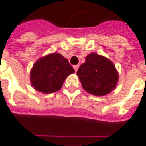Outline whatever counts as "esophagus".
<instances>
[{
    "label": "esophagus",
    "mask_w": 146,
    "mask_h": 146,
    "mask_svg": "<svg viewBox=\"0 0 146 146\" xmlns=\"http://www.w3.org/2000/svg\"><path fill=\"white\" fill-rule=\"evenodd\" d=\"M78 68H79V65H76V66H73V69H74V70L75 71H77V70H78Z\"/></svg>",
    "instance_id": "esophagus-1"
}]
</instances>
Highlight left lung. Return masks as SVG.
<instances>
[{
	"label": "left lung",
	"mask_w": 146,
	"mask_h": 146,
	"mask_svg": "<svg viewBox=\"0 0 146 146\" xmlns=\"http://www.w3.org/2000/svg\"><path fill=\"white\" fill-rule=\"evenodd\" d=\"M76 74L84 89L97 96L106 95L116 87L118 74L109 59L96 53L88 55Z\"/></svg>",
	"instance_id": "8db88e82"
}]
</instances>
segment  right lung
<instances>
[{"label": "right lung", "instance_id": "1", "mask_svg": "<svg viewBox=\"0 0 146 146\" xmlns=\"http://www.w3.org/2000/svg\"><path fill=\"white\" fill-rule=\"evenodd\" d=\"M74 73L72 66L61 54L52 53L38 60L31 71V84L38 91L50 94L62 87L70 73Z\"/></svg>", "mask_w": 146, "mask_h": 146}]
</instances>
